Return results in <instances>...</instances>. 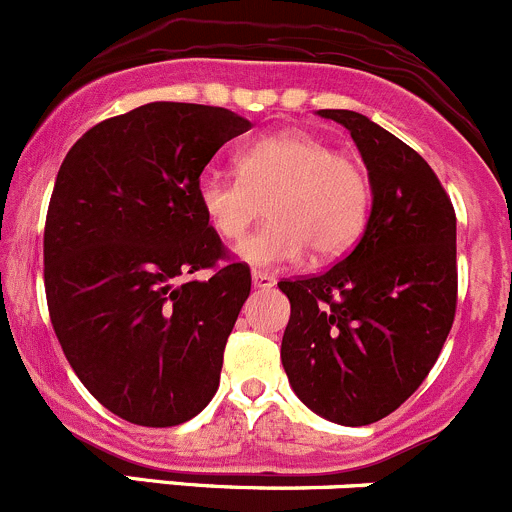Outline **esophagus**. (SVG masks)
<instances>
[{
    "label": "esophagus",
    "mask_w": 512,
    "mask_h": 512,
    "mask_svg": "<svg viewBox=\"0 0 512 512\" xmlns=\"http://www.w3.org/2000/svg\"><path fill=\"white\" fill-rule=\"evenodd\" d=\"M251 283H254V288H263L266 291V288L276 286V278L266 271H251Z\"/></svg>",
    "instance_id": "34e87169"
}]
</instances>
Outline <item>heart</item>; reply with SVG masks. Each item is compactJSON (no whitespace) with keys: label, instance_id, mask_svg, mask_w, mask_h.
<instances>
[{"label":"heart","instance_id":"obj_1","mask_svg":"<svg viewBox=\"0 0 512 512\" xmlns=\"http://www.w3.org/2000/svg\"><path fill=\"white\" fill-rule=\"evenodd\" d=\"M239 176H204L196 189L201 214L224 241H239L254 224L258 204L266 219L258 234L236 249L251 266L298 261L306 249L338 256L356 244L368 219L371 184L361 161L333 151L303 131L268 136L236 159Z\"/></svg>","mask_w":512,"mask_h":512}]
</instances>
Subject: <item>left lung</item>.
<instances>
[{"instance_id": "8db88e82", "label": "left lung", "mask_w": 512, "mask_h": 512, "mask_svg": "<svg viewBox=\"0 0 512 512\" xmlns=\"http://www.w3.org/2000/svg\"><path fill=\"white\" fill-rule=\"evenodd\" d=\"M371 184L356 249L313 278L281 281L291 301L281 363L303 406L338 426H368L426 381L455 316V211L418 151L348 109Z\"/></svg>"}]
</instances>
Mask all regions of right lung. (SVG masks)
Listing matches in <instances>:
<instances>
[{"instance_id": "1", "label": "right lung", "mask_w": 512, "mask_h": 512, "mask_svg": "<svg viewBox=\"0 0 512 512\" xmlns=\"http://www.w3.org/2000/svg\"><path fill=\"white\" fill-rule=\"evenodd\" d=\"M251 121L221 106L151 101L106 119L64 156L44 226L49 316L86 391L124 421L169 428L204 411L249 298L196 189Z\"/></svg>"}]
</instances>
